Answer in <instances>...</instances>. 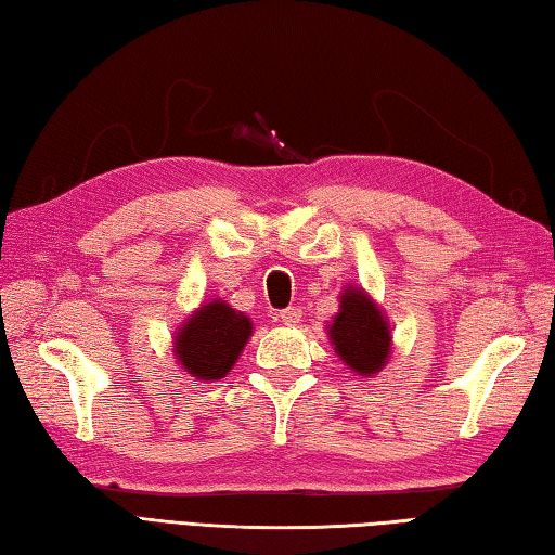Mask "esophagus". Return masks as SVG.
<instances>
[{
    "label": "esophagus",
    "instance_id": "obj_1",
    "mask_svg": "<svg viewBox=\"0 0 555 555\" xmlns=\"http://www.w3.org/2000/svg\"><path fill=\"white\" fill-rule=\"evenodd\" d=\"M280 319H282V323H287V326H297L301 319V311L297 307H287L280 311Z\"/></svg>",
    "mask_w": 555,
    "mask_h": 555
}]
</instances>
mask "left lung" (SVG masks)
<instances>
[{"mask_svg":"<svg viewBox=\"0 0 555 555\" xmlns=\"http://www.w3.org/2000/svg\"><path fill=\"white\" fill-rule=\"evenodd\" d=\"M331 340L348 367L360 376H372L389 358V326L374 301L358 287H348L340 297V313L333 319Z\"/></svg>","mask_w":555,"mask_h":555,"instance_id":"left-lung-1","label":"left lung"}]
</instances>
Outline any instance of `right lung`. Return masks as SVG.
<instances>
[{
    "label": "right lung",
    "instance_id": "add662e5",
    "mask_svg": "<svg viewBox=\"0 0 555 555\" xmlns=\"http://www.w3.org/2000/svg\"><path fill=\"white\" fill-rule=\"evenodd\" d=\"M248 336L250 321L244 313L227 307L224 301H210L179 331L173 345L176 358L197 379H222L234 367Z\"/></svg>",
    "mask_w": 555,
    "mask_h": 555
}]
</instances>
